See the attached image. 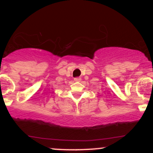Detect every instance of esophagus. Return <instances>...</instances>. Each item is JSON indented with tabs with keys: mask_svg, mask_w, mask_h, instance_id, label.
I'll return each instance as SVG.
<instances>
[{
	"mask_svg": "<svg viewBox=\"0 0 153 153\" xmlns=\"http://www.w3.org/2000/svg\"><path fill=\"white\" fill-rule=\"evenodd\" d=\"M74 80H75V81H77V82L80 81V78H74Z\"/></svg>",
	"mask_w": 153,
	"mask_h": 153,
	"instance_id": "obj_1",
	"label": "esophagus"
}]
</instances>
